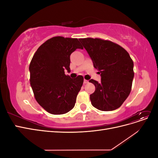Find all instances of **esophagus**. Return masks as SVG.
<instances>
[{
	"mask_svg": "<svg viewBox=\"0 0 158 158\" xmlns=\"http://www.w3.org/2000/svg\"><path fill=\"white\" fill-rule=\"evenodd\" d=\"M88 82H89L88 80L84 79V84H87V83H88Z\"/></svg>",
	"mask_w": 158,
	"mask_h": 158,
	"instance_id": "34e87169",
	"label": "esophagus"
}]
</instances>
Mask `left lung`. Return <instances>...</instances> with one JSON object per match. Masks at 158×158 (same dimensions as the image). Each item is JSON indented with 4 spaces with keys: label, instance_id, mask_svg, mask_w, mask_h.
Returning <instances> with one entry per match:
<instances>
[{
    "label": "left lung",
    "instance_id": "obj_1",
    "mask_svg": "<svg viewBox=\"0 0 158 158\" xmlns=\"http://www.w3.org/2000/svg\"><path fill=\"white\" fill-rule=\"evenodd\" d=\"M102 77L93 79L95 92L90 95L92 106L103 111L120 107L131 93L134 78V63L128 52L117 44L99 38L79 39Z\"/></svg>",
    "mask_w": 158,
    "mask_h": 158
}]
</instances>
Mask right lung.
Here are the masks:
<instances>
[{
	"label": "right lung",
	"instance_id": "add662e5",
	"mask_svg": "<svg viewBox=\"0 0 158 158\" xmlns=\"http://www.w3.org/2000/svg\"><path fill=\"white\" fill-rule=\"evenodd\" d=\"M76 49H83L78 39L53 37L43 44L31 60L30 85L37 103L52 114H62L74 107L84 78H71L70 56Z\"/></svg>",
	"mask_w": 158,
	"mask_h": 158
}]
</instances>
